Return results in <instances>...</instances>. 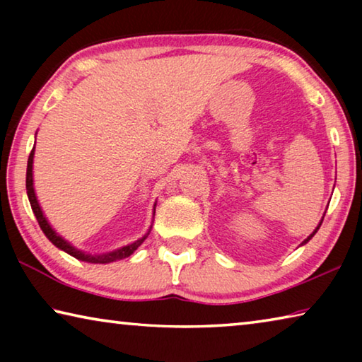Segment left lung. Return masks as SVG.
Returning a JSON list of instances; mask_svg holds the SVG:
<instances>
[{
	"label": "left lung",
	"mask_w": 362,
	"mask_h": 362,
	"mask_svg": "<svg viewBox=\"0 0 362 362\" xmlns=\"http://www.w3.org/2000/svg\"><path fill=\"white\" fill-rule=\"evenodd\" d=\"M322 218H324V217H322ZM322 218H321V222H320V225H317V226H316V228H315V231H313V233H311V235H310L308 238H306V240H305V241H303L302 244H300V246H303V244H306V243H308V241L311 240V238H313V236L316 235V231H317V230H320V226H321V223H322Z\"/></svg>",
	"instance_id": "8db88e82"
}]
</instances>
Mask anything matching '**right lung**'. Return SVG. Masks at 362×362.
<instances>
[{"mask_svg":"<svg viewBox=\"0 0 362 362\" xmlns=\"http://www.w3.org/2000/svg\"><path fill=\"white\" fill-rule=\"evenodd\" d=\"M33 158H35V146H33L32 153H30L28 164H27V194H28L30 206H32V211L35 214L36 220H38L42 233H45L47 240L51 241L54 246L59 247L60 250H64V252L70 254L71 257H75V259L81 260V262L112 263V262H116V260L126 259V257H129L131 254H134V250H136L140 246V244H142L146 240V236L150 235L151 226L142 238H139L137 241H134L131 244H127V246H122L119 249H115V250H112V252H105V254H89V252H83V250L76 249L75 246H73V244H70L69 241L64 240V238L52 228L51 223L47 222L45 212H42V209H41V206L38 203V198H36V193H35V187H33ZM155 209H156V203H155V207H153V216H155Z\"/></svg>","mask_w":362,"mask_h":362,"instance_id":"1","label":"right lung"}]
</instances>
